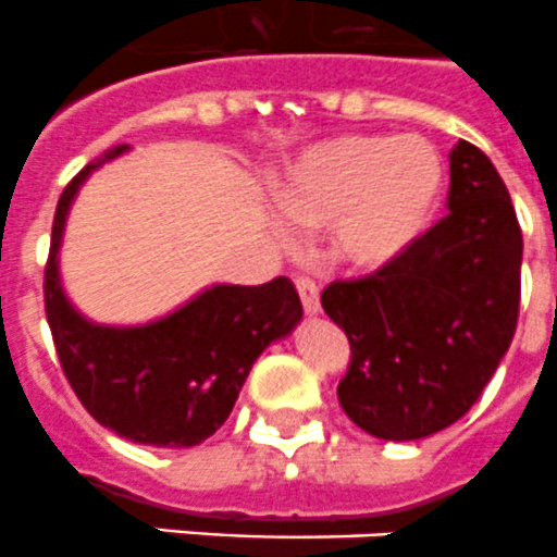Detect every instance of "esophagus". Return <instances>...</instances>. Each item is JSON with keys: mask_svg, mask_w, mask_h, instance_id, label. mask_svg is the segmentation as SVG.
I'll use <instances>...</instances> for the list:
<instances>
[{"mask_svg": "<svg viewBox=\"0 0 557 557\" xmlns=\"http://www.w3.org/2000/svg\"><path fill=\"white\" fill-rule=\"evenodd\" d=\"M297 292H300L306 314H320V288H317L314 280L297 277Z\"/></svg>", "mask_w": 557, "mask_h": 557, "instance_id": "34e87169", "label": "esophagus"}]
</instances>
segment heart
I'll use <instances>...</instances> for the list:
<instances>
[{
  "instance_id": "1",
  "label": "heart",
  "mask_w": 557,
  "mask_h": 557,
  "mask_svg": "<svg viewBox=\"0 0 557 557\" xmlns=\"http://www.w3.org/2000/svg\"><path fill=\"white\" fill-rule=\"evenodd\" d=\"M445 163L416 135H336L288 166L280 207L297 226H331V255L354 271L396 263L428 232Z\"/></svg>"
}]
</instances>
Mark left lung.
<instances>
[{
	"instance_id": "1",
	"label": "left lung",
	"mask_w": 557,
	"mask_h": 557,
	"mask_svg": "<svg viewBox=\"0 0 557 557\" xmlns=\"http://www.w3.org/2000/svg\"><path fill=\"white\" fill-rule=\"evenodd\" d=\"M447 209L396 263L320 297L350 343L339 405L387 442L459 422L516 334L524 240L502 175L473 144L450 149Z\"/></svg>"
}]
</instances>
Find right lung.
<instances>
[{
  "mask_svg": "<svg viewBox=\"0 0 557 557\" xmlns=\"http://www.w3.org/2000/svg\"><path fill=\"white\" fill-rule=\"evenodd\" d=\"M127 144L87 163L64 186L45 269V311L70 387L98 424L152 447H195L221 428L255 359L292 334L302 306L288 277L212 286L147 325H98L67 300L59 277L64 223L82 184Z\"/></svg>",
  "mask_w": 557,
  "mask_h": 557,
  "instance_id": "1",
  "label": "right lung"
}]
</instances>
